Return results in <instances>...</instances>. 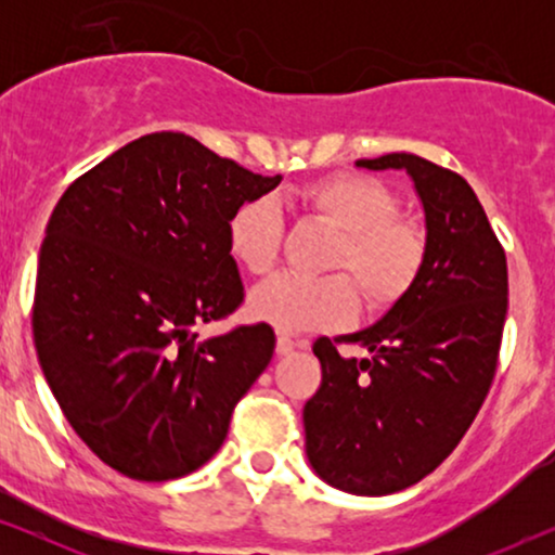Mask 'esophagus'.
Segmentation results:
<instances>
[{
    "mask_svg": "<svg viewBox=\"0 0 555 555\" xmlns=\"http://www.w3.org/2000/svg\"><path fill=\"white\" fill-rule=\"evenodd\" d=\"M302 346H306V344H302V340H295L291 336H278L275 351H278V356H287V353H293L295 348H302Z\"/></svg>",
    "mask_w": 555,
    "mask_h": 555,
    "instance_id": "1",
    "label": "esophagus"
}]
</instances>
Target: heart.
<instances>
[{"label":"heart","instance_id":"b5f03b06","mask_svg":"<svg viewBox=\"0 0 555 555\" xmlns=\"http://www.w3.org/2000/svg\"><path fill=\"white\" fill-rule=\"evenodd\" d=\"M298 204L340 232L328 262L338 275H275L249 295L255 318L285 333L336 328L359 310L353 284L371 310H386L420 283L429 260L427 227L399 215V196L384 181L331 173L302 186ZM283 234V215L268 196L242 202L227 219V249L253 275H268L275 268Z\"/></svg>","mask_w":555,"mask_h":555}]
</instances>
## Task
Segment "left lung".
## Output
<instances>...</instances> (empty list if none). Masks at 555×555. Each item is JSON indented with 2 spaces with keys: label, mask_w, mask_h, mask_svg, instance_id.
<instances>
[{
  "label": "left lung",
  "mask_w": 555,
  "mask_h": 555,
  "mask_svg": "<svg viewBox=\"0 0 555 555\" xmlns=\"http://www.w3.org/2000/svg\"><path fill=\"white\" fill-rule=\"evenodd\" d=\"M356 166L412 177L429 260L414 291L382 321L315 340L323 378L302 424L318 477L356 495H389L442 465L480 412L503 340L507 262L460 173L414 154L359 158ZM338 343L370 356L344 360Z\"/></svg>",
  "instance_id": "obj_1"
}]
</instances>
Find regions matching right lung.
Listing matches in <instances>:
<instances>
[{"label": "right lung", "instance_id": "obj_1", "mask_svg": "<svg viewBox=\"0 0 555 555\" xmlns=\"http://www.w3.org/2000/svg\"><path fill=\"white\" fill-rule=\"evenodd\" d=\"M280 179L162 131L82 173L52 209L37 262V359L70 427L120 475L164 482L199 469L268 369V323L207 340L192 328L245 300L227 219Z\"/></svg>", "mask_w": 555, "mask_h": 555}]
</instances>
